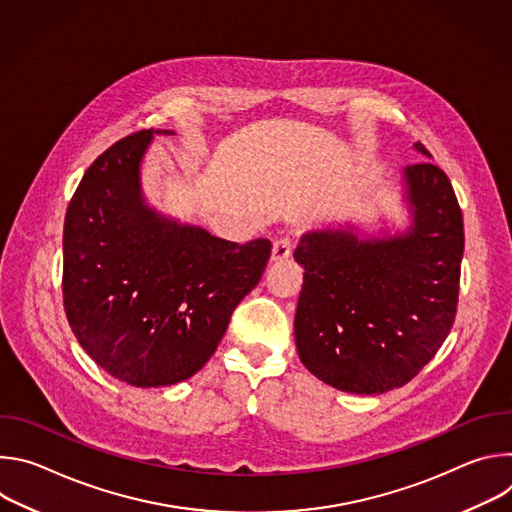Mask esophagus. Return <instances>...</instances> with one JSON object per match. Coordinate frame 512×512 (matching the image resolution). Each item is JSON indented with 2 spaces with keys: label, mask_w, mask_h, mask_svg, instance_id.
Segmentation results:
<instances>
[{
  "label": "esophagus",
  "mask_w": 512,
  "mask_h": 512,
  "mask_svg": "<svg viewBox=\"0 0 512 512\" xmlns=\"http://www.w3.org/2000/svg\"><path fill=\"white\" fill-rule=\"evenodd\" d=\"M291 255V241L287 237H281L273 243L271 261H285Z\"/></svg>",
  "instance_id": "1"
}]
</instances>
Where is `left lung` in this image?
I'll use <instances>...</instances> for the list:
<instances>
[{
    "instance_id": "1",
    "label": "left lung",
    "mask_w": 512,
    "mask_h": 512,
    "mask_svg": "<svg viewBox=\"0 0 512 512\" xmlns=\"http://www.w3.org/2000/svg\"><path fill=\"white\" fill-rule=\"evenodd\" d=\"M413 148L431 158L423 143ZM411 227L383 239L312 231L294 253L304 285L294 322L304 367L338 391L407 385L448 338L460 291L464 221L454 188L429 162L403 170Z\"/></svg>"
}]
</instances>
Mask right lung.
Masks as SVG:
<instances>
[{"label":"right lung","instance_id":"1","mask_svg":"<svg viewBox=\"0 0 512 512\" xmlns=\"http://www.w3.org/2000/svg\"><path fill=\"white\" fill-rule=\"evenodd\" d=\"M154 133H131L85 172L64 218L62 298L87 354L133 387L190 379L259 283L271 243L247 245L150 208L139 166Z\"/></svg>","mask_w":512,"mask_h":512}]
</instances>
